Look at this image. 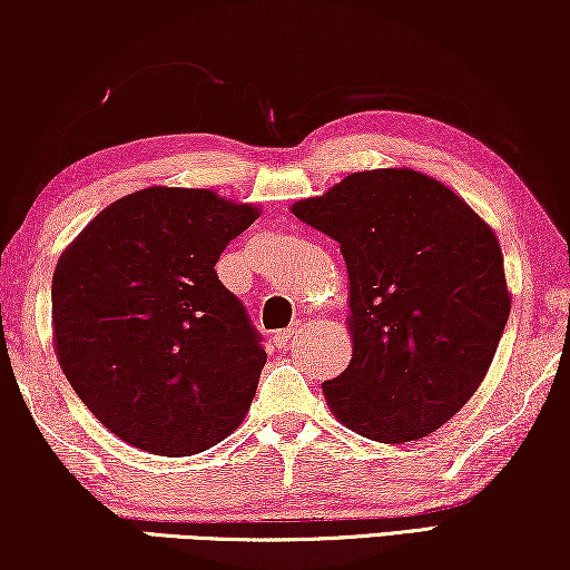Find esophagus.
I'll return each instance as SVG.
<instances>
[{
	"mask_svg": "<svg viewBox=\"0 0 570 570\" xmlns=\"http://www.w3.org/2000/svg\"><path fill=\"white\" fill-rule=\"evenodd\" d=\"M293 337V330H283V332H275V337H272V342H275L277 347H285L287 342H291Z\"/></svg>",
	"mask_w": 570,
	"mask_h": 570,
	"instance_id": "esophagus-1",
	"label": "esophagus"
}]
</instances>
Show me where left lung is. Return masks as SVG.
Segmentation results:
<instances>
[{
    "label": "left lung",
    "instance_id": "8db88e82",
    "mask_svg": "<svg viewBox=\"0 0 570 570\" xmlns=\"http://www.w3.org/2000/svg\"><path fill=\"white\" fill-rule=\"evenodd\" d=\"M293 215L340 244L353 361L324 381L350 431L425 439L478 392L511 314L490 225L449 186L410 168L361 170Z\"/></svg>",
    "mask_w": 570,
    "mask_h": 570
}]
</instances>
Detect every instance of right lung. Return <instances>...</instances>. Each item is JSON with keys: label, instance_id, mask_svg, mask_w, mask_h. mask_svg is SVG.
<instances>
[{"label": "right lung", "instance_id": "1", "mask_svg": "<svg viewBox=\"0 0 570 570\" xmlns=\"http://www.w3.org/2000/svg\"><path fill=\"white\" fill-rule=\"evenodd\" d=\"M256 217L209 189L150 186L65 248L51 283L59 365L121 441L191 456L246 417L267 353L215 264Z\"/></svg>", "mask_w": 570, "mask_h": 570}]
</instances>
